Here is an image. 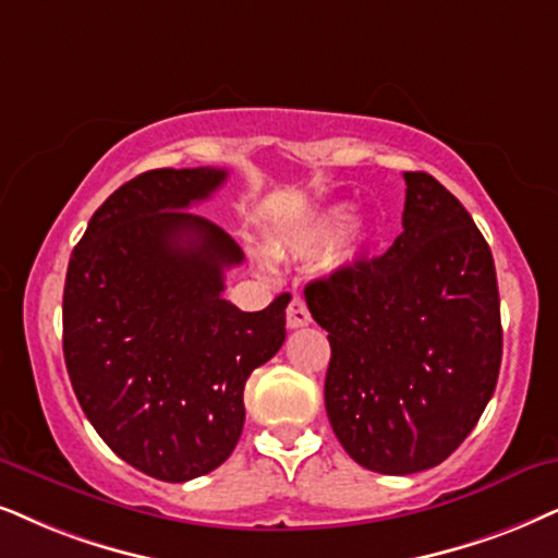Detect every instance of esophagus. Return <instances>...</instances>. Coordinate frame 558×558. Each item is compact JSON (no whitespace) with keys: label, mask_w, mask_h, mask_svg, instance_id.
I'll return each instance as SVG.
<instances>
[{"label":"esophagus","mask_w":558,"mask_h":558,"mask_svg":"<svg viewBox=\"0 0 558 558\" xmlns=\"http://www.w3.org/2000/svg\"><path fill=\"white\" fill-rule=\"evenodd\" d=\"M308 322H312L308 306H306V303H303V299H293L291 306H288V327L299 329V327H306Z\"/></svg>","instance_id":"1"}]
</instances>
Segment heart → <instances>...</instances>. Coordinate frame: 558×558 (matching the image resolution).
I'll list each match as a JSON object with an SVG mask.
<instances>
[{
	"mask_svg": "<svg viewBox=\"0 0 558 558\" xmlns=\"http://www.w3.org/2000/svg\"><path fill=\"white\" fill-rule=\"evenodd\" d=\"M352 221H355V210L348 203L322 208L319 214L286 231L275 244V252L280 257L312 259L324 255L329 246H335L344 236L342 257H352L357 252V236H361L355 229H350Z\"/></svg>",
	"mask_w": 558,
	"mask_h": 558,
	"instance_id": "b5f03b06",
	"label": "heart"
}]
</instances>
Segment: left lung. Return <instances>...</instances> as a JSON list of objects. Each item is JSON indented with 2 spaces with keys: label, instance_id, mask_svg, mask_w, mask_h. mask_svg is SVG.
Instances as JSON below:
<instances>
[{
  "label": "left lung",
  "instance_id": "left-lung-1",
  "mask_svg": "<svg viewBox=\"0 0 558 558\" xmlns=\"http://www.w3.org/2000/svg\"><path fill=\"white\" fill-rule=\"evenodd\" d=\"M404 180V231L386 255L303 291L329 331L331 429L352 461L389 476L446 461L476 427L502 363L489 244L433 174Z\"/></svg>",
  "mask_w": 558,
  "mask_h": 558
}]
</instances>
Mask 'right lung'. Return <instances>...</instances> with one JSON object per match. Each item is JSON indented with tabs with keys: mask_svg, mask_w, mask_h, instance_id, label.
I'll use <instances>...</instances> for the list:
<instances>
[{
	"mask_svg": "<svg viewBox=\"0 0 558 558\" xmlns=\"http://www.w3.org/2000/svg\"><path fill=\"white\" fill-rule=\"evenodd\" d=\"M227 169H151L118 187L74 246L63 286V361L116 456L161 482L221 466L244 427V384L286 340L278 295L263 312L223 299L244 252L190 206Z\"/></svg>",
	"mask_w": 558,
	"mask_h": 558,
	"instance_id": "right-lung-1",
	"label": "right lung"
}]
</instances>
